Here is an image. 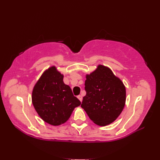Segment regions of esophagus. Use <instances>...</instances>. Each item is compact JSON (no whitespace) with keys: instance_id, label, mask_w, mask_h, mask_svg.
<instances>
[{"instance_id":"1","label":"esophagus","mask_w":160,"mask_h":160,"mask_svg":"<svg viewBox=\"0 0 160 160\" xmlns=\"http://www.w3.org/2000/svg\"><path fill=\"white\" fill-rule=\"evenodd\" d=\"M78 98L80 100V102L82 101V96H81V95H79V96H78Z\"/></svg>"}]
</instances>
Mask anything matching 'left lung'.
I'll return each instance as SVG.
<instances>
[{
    "instance_id": "8db88e82",
    "label": "left lung",
    "mask_w": 160,
    "mask_h": 160,
    "mask_svg": "<svg viewBox=\"0 0 160 160\" xmlns=\"http://www.w3.org/2000/svg\"><path fill=\"white\" fill-rule=\"evenodd\" d=\"M84 84L86 96L81 107L95 124L106 126L115 121L122 113L126 102L123 82L109 68L99 65Z\"/></svg>"
}]
</instances>
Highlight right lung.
<instances>
[{
    "mask_svg": "<svg viewBox=\"0 0 160 160\" xmlns=\"http://www.w3.org/2000/svg\"><path fill=\"white\" fill-rule=\"evenodd\" d=\"M32 103L40 117L53 126L66 122L81 104L55 67L45 71L33 87Z\"/></svg>",
    "mask_w": 160,
    "mask_h": 160,
    "instance_id": "1",
    "label": "right lung"
}]
</instances>
